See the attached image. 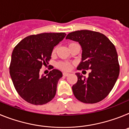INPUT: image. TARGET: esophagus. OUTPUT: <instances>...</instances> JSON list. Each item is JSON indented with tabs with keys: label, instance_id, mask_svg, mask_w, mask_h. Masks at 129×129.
Listing matches in <instances>:
<instances>
[{
	"label": "esophagus",
	"instance_id": "esophagus-1",
	"mask_svg": "<svg viewBox=\"0 0 129 129\" xmlns=\"http://www.w3.org/2000/svg\"><path fill=\"white\" fill-rule=\"evenodd\" d=\"M62 75H63L64 76H68L70 75V74H69V73H67V72H63L62 73Z\"/></svg>",
	"mask_w": 129,
	"mask_h": 129
}]
</instances>
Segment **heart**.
<instances>
[{
  "mask_svg": "<svg viewBox=\"0 0 129 129\" xmlns=\"http://www.w3.org/2000/svg\"><path fill=\"white\" fill-rule=\"evenodd\" d=\"M74 44H75V43H70V44H68V47ZM55 51H56V48H55L53 49L52 53H54L55 52ZM57 67H59V68H61V69H62V70H69L70 68H71L72 65L70 62H60L57 64Z\"/></svg>",
  "mask_w": 129,
  "mask_h": 129,
  "instance_id": "1",
  "label": "heart"
}]
</instances>
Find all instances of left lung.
I'll list each match as a JSON object with an SVG mask.
<instances>
[{"instance_id":"obj_1","label":"left lung","mask_w":129,"mask_h":129,"mask_svg":"<svg viewBox=\"0 0 129 129\" xmlns=\"http://www.w3.org/2000/svg\"><path fill=\"white\" fill-rule=\"evenodd\" d=\"M66 39L78 42L81 46V61L77 70H91L87 78L76 73L77 82L72 86L74 95L83 103L100 102L110 93L119 76L114 45L103 34L87 29L70 33Z\"/></svg>"}]
</instances>
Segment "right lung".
<instances>
[{
  "mask_svg": "<svg viewBox=\"0 0 129 129\" xmlns=\"http://www.w3.org/2000/svg\"><path fill=\"white\" fill-rule=\"evenodd\" d=\"M66 36L65 33H43L29 35L14 48L10 74L16 90L28 103L46 104L56 94L62 74L53 69L46 76L39 75L42 66L48 64L52 51Z\"/></svg>",
  "mask_w": 129,
  "mask_h": 129,
  "instance_id": "obj_1",
  "label": "right lung"
}]
</instances>
